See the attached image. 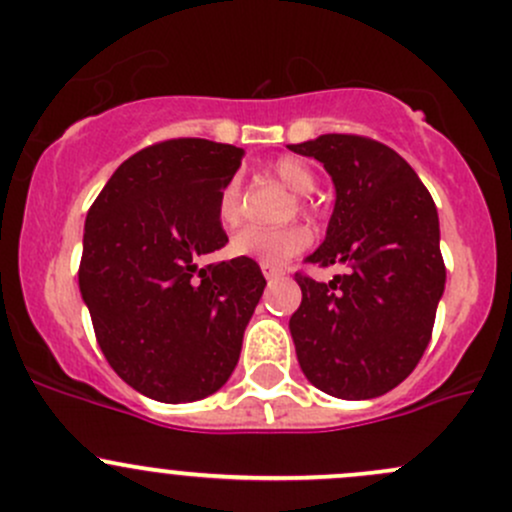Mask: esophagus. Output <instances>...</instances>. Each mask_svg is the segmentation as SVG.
I'll use <instances>...</instances> for the list:
<instances>
[{
  "label": "esophagus",
  "instance_id": "obj_1",
  "mask_svg": "<svg viewBox=\"0 0 512 512\" xmlns=\"http://www.w3.org/2000/svg\"><path fill=\"white\" fill-rule=\"evenodd\" d=\"M262 267V274H265L267 279H274V277H282L284 274V270L282 267H277V265H260Z\"/></svg>",
  "mask_w": 512,
  "mask_h": 512
}]
</instances>
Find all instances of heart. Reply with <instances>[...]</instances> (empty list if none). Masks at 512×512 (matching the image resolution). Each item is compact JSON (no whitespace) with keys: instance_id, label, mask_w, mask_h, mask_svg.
I'll return each instance as SVG.
<instances>
[{"instance_id":"heart-1","label":"heart","mask_w":512,"mask_h":512,"mask_svg":"<svg viewBox=\"0 0 512 512\" xmlns=\"http://www.w3.org/2000/svg\"><path fill=\"white\" fill-rule=\"evenodd\" d=\"M272 176L284 188L297 193V201L287 211V218L294 213L309 211V203L301 196H309L316 188V174L306 161L297 157H279L272 164ZM218 218L225 228H235L242 218V188L240 181L233 179L223 186L218 196ZM311 230L301 223L284 225V228H245L230 240V250L233 255L250 257L260 265H282V262L292 260L301 255L306 247L311 245Z\"/></svg>"}]
</instances>
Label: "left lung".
Masks as SVG:
<instances>
[{"label":"left lung","instance_id":"8db88e82","mask_svg":"<svg viewBox=\"0 0 512 512\" xmlns=\"http://www.w3.org/2000/svg\"><path fill=\"white\" fill-rule=\"evenodd\" d=\"M324 164L336 186L326 240L309 265H348L331 282L297 272L301 304L289 319L311 385L370 400L417 368L432 338L446 267L427 186L395 149L358 134L289 144Z\"/></svg>","mask_w":512,"mask_h":512}]
</instances>
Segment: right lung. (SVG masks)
I'll use <instances>...</instances> for the list:
<instances>
[{
	"label": "right lung",
	"mask_w": 512,
	"mask_h": 512,
	"mask_svg": "<svg viewBox=\"0 0 512 512\" xmlns=\"http://www.w3.org/2000/svg\"><path fill=\"white\" fill-rule=\"evenodd\" d=\"M242 149L157 142L110 176L85 218L78 284L107 363L159 402H193L228 383L265 292L250 257L198 267L228 242L218 196Z\"/></svg>",
	"instance_id": "1"
}]
</instances>
